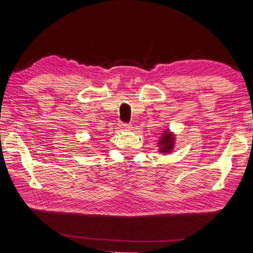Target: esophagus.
Instances as JSON below:
<instances>
[{
	"instance_id": "1",
	"label": "esophagus",
	"mask_w": 253,
	"mask_h": 253,
	"mask_svg": "<svg viewBox=\"0 0 253 253\" xmlns=\"http://www.w3.org/2000/svg\"><path fill=\"white\" fill-rule=\"evenodd\" d=\"M119 128L123 130H130L131 129V126L129 124H125V123H121L119 124Z\"/></svg>"
}]
</instances>
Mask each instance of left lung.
I'll use <instances>...</instances> for the list:
<instances>
[{
	"mask_svg": "<svg viewBox=\"0 0 253 253\" xmlns=\"http://www.w3.org/2000/svg\"><path fill=\"white\" fill-rule=\"evenodd\" d=\"M174 135L169 130H165L163 132V136L161 137L160 142H158V146H160V152L162 153H169L174 148Z\"/></svg>",
	"mask_w": 253,
	"mask_h": 253,
	"instance_id": "left-lung-1",
	"label": "left lung"
}]
</instances>
